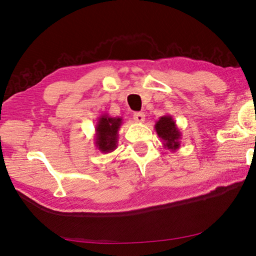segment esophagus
Returning a JSON list of instances; mask_svg holds the SVG:
<instances>
[{"label": "esophagus", "instance_id": "esophagus-1", "mask_svg": "<svg viewBox=\"0 0 256 256\" xmlns=\"http://www.w3.org/2000/svg\"><path fill=\"white\" fill-rule=\"evenodd\" d=\"M133 118H134V120H136V123H144V118H146V115L144 114V112H134Z\"/></svg>", "mask_w": 256, "mask_h": 256}]
</instances>
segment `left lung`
Instances as JSON below:
<instances>
[{"label": "left lung", "instance_id": "obj_1", "mask_svg": "<svg viewBox=\"0 0 256 256\" xmlns=\"http://www.w3.org/2000/svg\"><path fill=\"white\" fill-rule=\"evenodd\" d=\"M154 130L158 136L162 140L166 149L175 152L180 146L182 133L177 128L175 120L170 115H164L154 124Z\"/></svg>", "mask_w": 256, "mask_h": 256}]
</instances>
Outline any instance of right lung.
Here are the masks:
<instances>
[{
    "label": "right lung",
    "instance_id": "add662e5",
    "mask_svg": "<svg viewBox=\"0 0 256 256\" xmlns=\"http://www.w3.org/2000/svg\"><path fill=\"white\" fill-rule=\"evenodd\" d=\"M122 124V118H110L107 112H104L97 118L94 144L100 152L110 154L118 148V131Z\"/></svg>",
    "mask_w": 256,
    "mask_h": 256
}]
</instances>
